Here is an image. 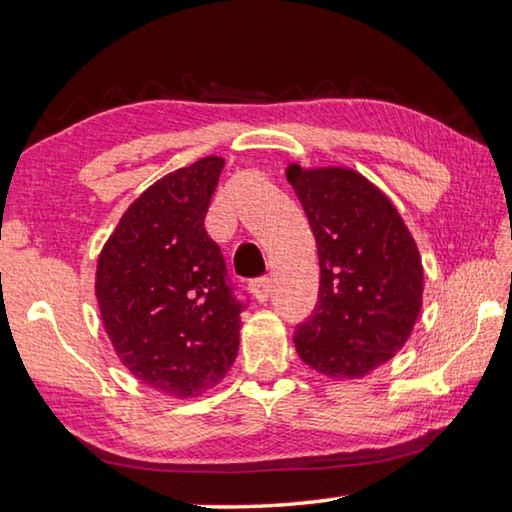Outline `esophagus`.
Returning <instances> with one entry per match:
<instances>
[{
  "label": "esophagus",
  "instance_id": "obj_1",
  "mask_svg": "<svg viewBox=\"0 0 512 512\" xmlns=\"http://www.w3.org/2000/svg\"><path fill=\"white\" fill-rule=\"evenodd\" d=\"M273 291V280H268V277H259L253 284H250V293H253L257 302H266L268 296H271Z\"/></svg>",
  "mask_w": 512,
  "mask_h": 512
}]
</instances>
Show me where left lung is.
<instances>
[{
  "label": "left lung",
  "instance_id": "1",
  "mask_svg": "<svg viewBox=\"0 0 512 512\" xmlns=\"http://www.w3.org/2000/svg\"><path fill=\"white\" fill-rule=\"evenodd\" d=\"M287 180L316 237L314 314L296 327L300 359L334 379H359L409 341L422 309V259L388 196L343 167L302 169Z\"/></svg>",
  "mask_w": 512,
  "mask_h": 512
}]
</instances>
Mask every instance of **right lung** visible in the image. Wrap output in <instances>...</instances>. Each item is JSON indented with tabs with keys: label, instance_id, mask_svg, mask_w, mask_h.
Here are the masks:
<instances>
[{
	"label": "right lung",
	"instance_id": "right-lung-1",
	"mask_svg": "<svg viewBox=\"0 0 512 512\" xmlns=\"http://www.w3.org/2000/svg\"><path fill=\"white\" fill-rule=\"evenodd\" d=\"M225 160L207 155L153 183L121 216L97 264L101 320L142 384L196 397L237 359L241 309L205 214Z\"/></svg>",
	"mask_w": 512,
	"mask_h": 512
}]
</instances>
